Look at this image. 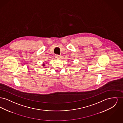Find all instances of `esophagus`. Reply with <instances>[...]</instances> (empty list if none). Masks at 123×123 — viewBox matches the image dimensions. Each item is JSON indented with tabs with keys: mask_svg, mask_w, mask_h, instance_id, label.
<instances>
[{
	"mask_svg": "<svg viewBox=\"0 0 123 123\" xmlns=\"http://www.w3.org/2000/svg\"><path fill=\"white\" fill-rule=\"evenodd\" d=\"M55 57H56V58H60V56L59 55H58V54L55 55Z\"/></svg>",
	"mask_w": 123,
	"mask_h": 123,
	"instance_id": "34e87169",
	"label": "esophagus"
}]
</instances>
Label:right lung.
<instances>
[{
  "label": "right lung",
  "mask_w": 123,
  "mask_h": 123,
  "mask_svg": "<svg viewBox=\"0 0 123 123\" xmlns=\"http://www.w3.org/2000/svg\"><path fill=\"white\" fill-rule=\"evenodd\" d=\"M43 66H45V64H43Z\"/></svg>",
  "instance_id": "right-lung-1"
}]
</instances>
